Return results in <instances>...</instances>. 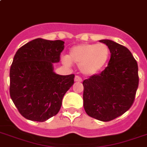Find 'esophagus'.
Wrapping results in <instances>:
<instances>
[{"mask_svg": "<svg viewBox=\"0 0 147 147\" xmlns=\"http://www.w3.org/2000/svg\"><path fill=\"white\" fill-rule=\"evenodd\" d=\"M82 79L81 77H79V76H76L75 77V82H82Z\"/></svg>", "mask_w": 147, "mask_h": 147, "instance_id": "34e87169", "label": "esophagus"}]
</instances>
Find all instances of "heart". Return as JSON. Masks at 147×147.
<instances>
[{
  "label": "heart",
  "mask_w": 147,
  "mask_h": 147,
  "mask_svg": "<svg viewBox=\"0 0 147 147\" xmlns=\"http://www.w3.org/2000/svg\"><path fill=\"white\" fill-rule=\"evenodd\" d=\"M109 56L110 50L105 44H81L71 48L64 62L76 64L84 75L92 76L103 69Z\"/></svg>",
  "instance_id": "heart-1"
}]
</instances>
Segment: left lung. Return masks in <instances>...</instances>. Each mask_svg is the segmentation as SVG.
I'll list each match as a JSON object with an SVG mask.
<instances>
[{"mask_svg": "<svg viewBox=\"0 0 147 147\" xmlns=\"http://www.w3.org/2000/svg\"><path fill=\"white\" fill-rule=\"evenodd\" d=\"M109 48L108 66L82 82L83 105L88 116L109 122L133 105L139 85L138 65L127 48L111 40H100Z\"/></svg>", "mask_w": 147, "mask_h": 147, "instance_id": "left-lung-1", "label": "left lung"}]
</instances>
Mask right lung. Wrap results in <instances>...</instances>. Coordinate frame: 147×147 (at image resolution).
Returning a JSON list of instances; mask_svg holds the SVG:
<instances>
[{
	"label": "right lung",
	"mask_w": 147,
	"mask_h": 147,
	"mask_svg": "<svg viewBox=\"0 0 147 147\" xmlns=\"http://www.w3.org/2000/svg\"><path fill=\"white\" fill-rule=\"evenodd\" d=\"M61 40L36 38L17 51L10 69V96L27 119L45 122L60 110L75 75L54 72L53 63L60 61L64 49Z\"/></svg>",
	"instance_id": "obj_1"
}]
</instances>
